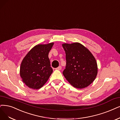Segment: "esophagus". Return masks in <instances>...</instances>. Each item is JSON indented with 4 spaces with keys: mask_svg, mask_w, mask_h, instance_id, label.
Returning a JSON list of instances; mask_svg holds the SVG:
<instances>
[{
    "mask_svg": "<svg viewBox=\"0 0 120 120\" xmlns=\"http://www.w3.org/2000/svg\"><path fill=\"white\" fill-rule=\"evenodd\" d=\"M61 69H62V67L61 66H59L58 67H57V68H56V70H61Z\"/></svg>",
    "mask_w": 120,
    "mask_h": 120,
    "instance_id": "esophagus-1",
    "label": "esophagus"
}]
</instances>
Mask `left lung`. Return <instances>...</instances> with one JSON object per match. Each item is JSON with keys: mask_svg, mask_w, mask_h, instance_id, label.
Returning a JSON list of instances; mask_svg holds the SVG:
<instances>
[{"mask_svg": "<svg viewBox=\"0 0 120 120\" xmlns=\"http://www.w3.org/2000/svg\"><path fill=\"white\" fill-rule=\"evenodd\" d=\"M66 66L63 74L75 87H87L94 81L97 74V65L94 57L82 44L63 43Z\"/></svg>", "mask_w": 120, "mask_h": 120, "instance_id": "obj_1", "label": "left lung"}]
</instances>
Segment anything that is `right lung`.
Masks as SVG:
<instances>
[{"label": "right lung", "mask_w": 120, "mask_h": 120, "mask_svg": "<svg viewBox=\"0 0 120 120\" xmlns=\"http://www.w3.org/2000/svg\"><path fill=\"white\" fill-rule=\"evenodd\" d=\"M54 43L38 44L34 47L22 61L20 74L29 87L38 90L47 81L53 72L48 53Z\"/></svg>", "instance_id": "1"}]
</instances>
